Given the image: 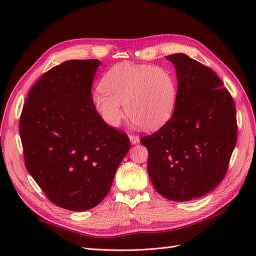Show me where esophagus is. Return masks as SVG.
Listing matches in <instances>:
<instances>
[{
	"instance_id": "1",
	"label": "esophagus",
	"mask_w": 256,
	"mask_h": 256,
	"mask_svg": "<svg viewBox=\"0 0 256 256\" xmlns=\"http://www.w3.org/2000/svg\"><path fill=\"white\" fill-rule=\"evenodd\" d=\"M130 140H131L132 144H138L140 142V138L135 134H130Z\"/></svg>"
}]
</instances>
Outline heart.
<instances>
[{
    "instance_id": "1",
    "label": "heart",
    "mask_w": 256,
    "mask_h": 256,
    "mask_svg": "<svg viewBox=\"0 0 256 256\" xmlns=\"http://www.w3.org/2000/svg\"><path fill=\"white\" fill-rule=\"evenodd\" d=\"M92 101L101 118L118 126L124 118L143 130H156L172 116L177 81L167 68L153 64H118L103 76Z\"/></svg>"
}]
</instances>
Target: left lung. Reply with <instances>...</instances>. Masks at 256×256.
Instances as JSON below:
<instances>
[{
    "instance_id": "1",
    "label": "left lung",
    "mask_w": 256,
    "mask_h": 256,
    "mask_svg": "<svg viewBox=\"0 0 256 256\" xmlns=\"http://www.w3.org/2000/svg\"><path fill=\"white\" fill-rule=\"evenodd\" d=\"M166 59L177 74L175 110L140 143L148 150V170L157 192L188 201L208 194L226 177L238 138L236 112L214 70L184 54Z\"/></svg>"
}]
</instances>
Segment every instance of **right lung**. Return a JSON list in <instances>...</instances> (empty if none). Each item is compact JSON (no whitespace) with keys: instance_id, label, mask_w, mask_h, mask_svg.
I'll return each mask as SVG.
<instances>
[{"instance_id":"right-lung-1","label":"right lung","mask_w":256,"mask_h":256,"mask_svg":"<svg viewBox=\"0 0 256 256\" xmlns=\"http://www.w3.org/2000/svg\"><path fill=\"white\" fill-rule=\"evenodd\" d=\"M98 59L68 60L48 70L28 92L20 118L27 170L54 204L84 211L99 204L130 150L92 101Z\"/></svg>"}]
</instances>
